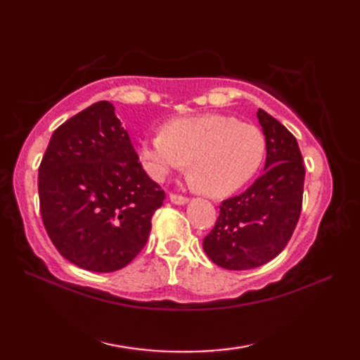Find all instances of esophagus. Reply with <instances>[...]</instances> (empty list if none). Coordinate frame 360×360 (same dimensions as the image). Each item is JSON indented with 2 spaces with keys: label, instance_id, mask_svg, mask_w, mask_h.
I'll return each mask as SVG.
<instances>
[{
  "label": "esophagus",
  "instance_id": "obj_1",
  "mask_svg": "<svg viewBox=\"0 0 360 360\" xmlns=\"http://www.w3.org/2000/svg\"><path fill=\"white\" fill-rule=\"evenodd\" d=\"M170 201H172L173 204H178V205H181V204H186V202H188V198H187V196H184V195L170 193Z\"/></svg>",
  "mask_w": 360,
  "mask_h": 360
}]
</instances>
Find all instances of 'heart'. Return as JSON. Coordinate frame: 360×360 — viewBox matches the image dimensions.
Returning a JSON list of instances; mask_svg holds the SVG:
<instances>
[{
  "label": "heart",
  "instance_id": "obj_1",
  "mask_svg": "<svg viewBox=\"0 0 360 360\" xmlns=\"http://www.w3.org/2000/svg\"><path fill=\"white\" fill-rule=\"evenodd\" d=\"M266 137L254 125L223 114L178 117L164 133L142 137L139 156L147 173L164 179L190 162V173L204 193L224 196L243 187L262 165Z\"/></svg>",
  "mask_w": 360,
  "mask_h": 360
}]
</instances>
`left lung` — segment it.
Here are the masks:
<instances>
[{
	"label": "left lung",
	"instance_id": "obj_1",
	"mask_svg": "<svg viewBox=\"0 0 360 360\" xmlns=\"http://www.w3.org/2000/svg\"><path fill=\"white\" fill-rule=\"evenodd\" d=\"M266 137L264 173L246 192L219 205L202 248L213 263L248 271L269 263L286 248L302 213L304 165L297 139L277 119L257 111Z\"/></svg>",
	"mask_w": 360,
	"mask_h": 360
}]
</instances>
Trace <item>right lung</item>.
Returning <instances> with one entry per match:
<instances>
[{"label": "right lung", "instance_id": "obj_1", "mask_svg": "<svg viewBox=\"0 0 360 360\" xmlns=\"http://www.w3.org/2000/svg\"><path fill=\"white\" fill-rule=\"evenodd\" d=\"M43 224L66 259L91 272L143 249L165 192L145 173L127 129L102 101L53 131L38 168Z\"/></svg>", "mask_w": 360, "mask_h": 360}]
</instances>
